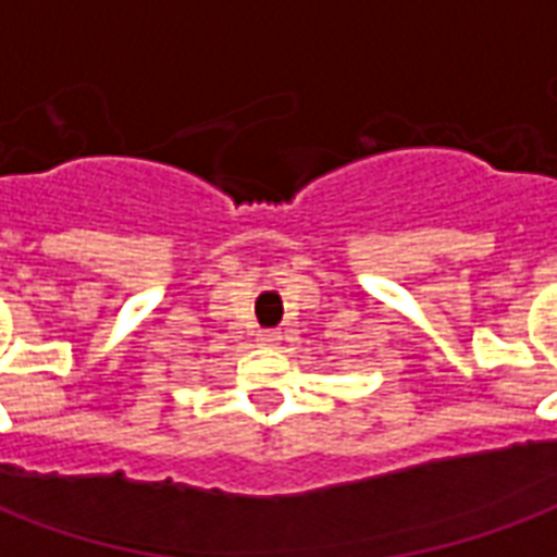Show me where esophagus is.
Here are the masks:
<instances>
[{"instance_id":"34e87169","label":"esophagus","mask_w":557,"mask_h":557,"mask_svg":"<svg viewBox=\"0 0 557 557\" xmlns=\"http://www.w3.org/2000/svg\"><path fill=\"white\" fill-rule=\"evenodd\" d=\"M256 343H259V346H277L280 331H274V327H265V331H259V334H256Z\"/></svg>"}]
</instances>
